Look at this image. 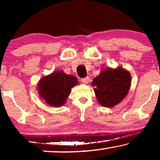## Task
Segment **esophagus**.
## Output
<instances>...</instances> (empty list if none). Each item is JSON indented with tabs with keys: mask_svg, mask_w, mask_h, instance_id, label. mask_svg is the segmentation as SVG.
<instances>
[{
	"mask_svg": "<svg viewBox=\"0 0 160 160\" xmlns=\"http://www.w3.org/2000/svg\"><path fill=\"white\" fill-rule=\"evenodd\" d=\"M81 82H82L83 84H87L89 83V77H86V78H82V79H81Z\"/></svg>",
	"mask_w": 160,
	"mask_h": 160,
	"instance_id": "34e87169",
	"label": "esophagus"
}]
</instances>
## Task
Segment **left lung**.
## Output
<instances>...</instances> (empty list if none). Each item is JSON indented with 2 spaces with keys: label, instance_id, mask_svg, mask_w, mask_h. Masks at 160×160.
<instances>
[{
  "label": "left lung",
  "instance_id": "obj_1",
  "mask_svg": "<svg viewBox=\"0 0 160 160\" xmlns=\"http://www.w3.org/2000/svg\"><path fill=\"white\" fill-rule=\"evenodd\" d=\"M98 103L107 108L117 106L128 95L131 86V75L121 66L107 68L92 83Z\"/></svg>",
  "mask_w": 160,
  "mask_h": 160
}]
</instances>
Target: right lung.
Here are the masks:
<instances>
[{
	"label": "right lung",
	"instance_id": "right-lung-1",
	"mask_svg": "<svg viewBox=\"0 0 160 160\" xmlns=\"http://www.w3.org/2000/svg\"><path fill=\"white\" fill-rule=\"evenodd\" d=\"M78 84L77 78L68 75L62 70L43 76L38 83V95L50 106L61 107L67 101L71 89Z\"/></svg>",
	"mask_w": 160,
	"mask_h": 160
}]
</instances>
